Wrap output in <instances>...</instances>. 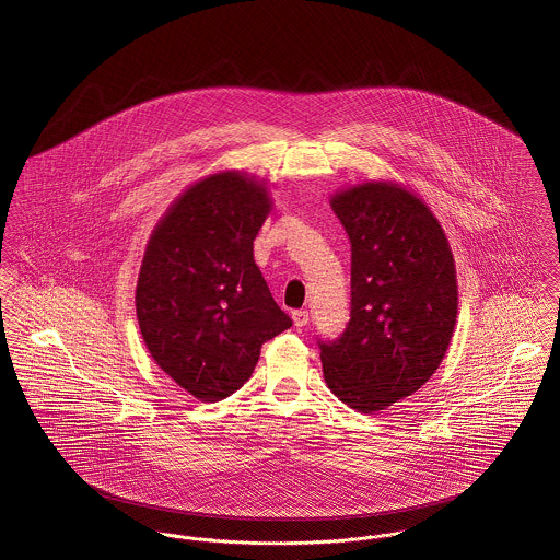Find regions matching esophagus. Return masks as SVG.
Returning a JSON list of instances; mask_svg holds the SVG:
<instances>
[{"label":"esophagus","instance_id":"34e87169","mask_svg":"<svg viewBox=\"0 0 560 560\" xmlns=\"http://www.w3.org/2000/svg\"><path fill=\"white\" fill-rule=\"evenodd\" d=\"M292 319H294L296 328H304L308 324V311H304V308L292 311Z\"/></svg>","mask_w":560,"mask_h":560}]
</instances>
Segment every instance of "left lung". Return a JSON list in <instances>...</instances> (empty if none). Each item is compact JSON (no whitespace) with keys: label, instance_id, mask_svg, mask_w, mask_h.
<instances>
[{"label":"left lung","instance_id":"obj_1","mask_svg":"<svg viewBox=\"0 0 560 560\" xmlns=\"http://www.w3.org/2000/svg\"><path fill=\"white\" fill-rule=\"evenodd\" d=\"M351 243L343 335L319 341L328 387L362 413L418 392L456 326V266L431 209L405 187L373 180L330 200Z\"/></svg>","mask_w":560,"mask_h":560}]
</instances>
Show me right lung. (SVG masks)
<instances>
[{"label":"right lung","mask_w":560,"mask_h":560,"mask_svg":"<svg viewBox=\"0 0 560 560\" xmlns=\"http://www.w3.org/2000/svg\"><path fill=\"white\" fill-rule=\"evenodd\" d=\"M270 205L254 176L211 174L174 200L149 238L136 285L140 332L158 366L198 400L234 394L261 345L292 326L254 259Z\"/></svg>","instance_id":"1"}]
</instances>
